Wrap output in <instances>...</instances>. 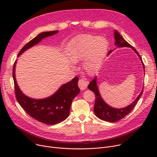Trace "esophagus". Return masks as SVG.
<instances>
[{
	"label": "esophagus",
	"mask_w": 157,
	"mask_h": 157,
	"mask_svg": "<svg viewBox=\"0 0 157 157\" xmlns=\"http://www.w3.org/2000/svg\"><path fill=\"white\" fill-rule=\"evenodd\" d=\"M88 85V81H86V80L81 79L78 81V86H79V88L81 90H85L87 88Z\"/></svg>",
	"instance_id": "obj_1"
}]
</instances>
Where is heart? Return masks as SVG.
Returning <instances> with one entry per match:
<instances>
[{"instance_id": "heart-1", "label": "heart", "mask_w": 157, "mask_h": 157, "mask_svg": "<svg viewBox=\"0 0 157 157\" xmlns=\"http://www.w3.org/2000/svg\"><path fill=\"white\" fill-rule=\"evenodd\" d=\"M109 43L103 36L83 34L78 36L73 45L71 61L76 63L83 61V69L89 75L99 70L108 50Z\"/></svg>"}]
</instances>
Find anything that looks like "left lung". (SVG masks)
<instances>
[{"label": "left lung", "mask_w": 157, "mask_h": 157, "mask_svg": "<svg viewBox=\"0 0 157 157\" xmlns=\"http://www.w3.org/2000/svg\"><path fill=\"white\" fill-rule=\"evenodd\" d=\"M114 37L115 40L114 45L117 48L127 47V48H130L132 49H133V50L135 52V53L139 56V59L141 60L142 65L143 66V69L144 71V65L141 56L139 55L138 52L136 50V49L132 46L130 44H128L116 30H114ZM113 52V50H110L108 55H109ZM97 81V76H96L94 78V79L89 83L88 88L90 90L92 91L95 95V105L94 108L95 114L96 115V117L97 118L106 121L116 122L122 119L123 118H124L125 116H127V115L128 113H130L131 111L134 109L135 105H136L137 102L139 100L140 97H141L143 92V88L141 93L139 94L137 97L130 105H128L127 106L124 107V108H115L108 105L104 101L100 94L99 90H98Z\"/></svg>", "instance_id": "obj_1"}]
</instances>
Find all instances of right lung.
<instances>
[{
	"label": "right lung",
	"mask_w": 157,
	"mask_h": 157,
	"mask_svg": "<svg viewBox=\"0 0 157 157\" xmlns=\"http://www.w3.org/2000/svg\"><path fill=\"white\" fill-rule=\"evenodd\" d=\"M58 32L59 30L40 33L21 49L18 56L29 48L39 44L43 39L55 35ZM16 62L17 60L13 66V77L16 97L21 108L31 117L47 125H55L67 118L69 115L72 101L80 92L78 85L79 78L75 77L67 83L62 85L51 96L36 99L25 95L20 90L16 79Z\"/></svg>",
	"instance_id": "add662e5"
}]
</instances>
